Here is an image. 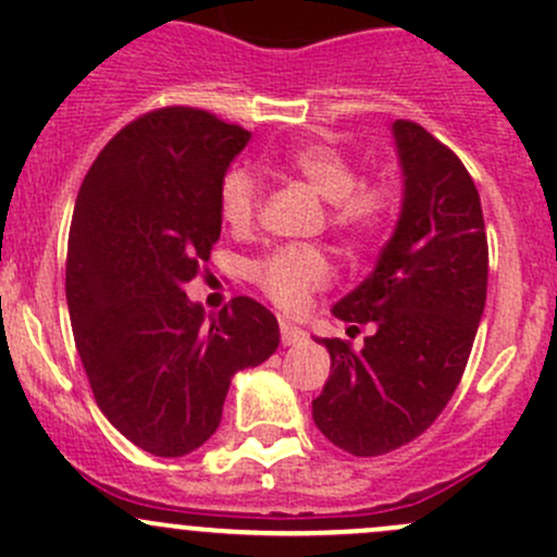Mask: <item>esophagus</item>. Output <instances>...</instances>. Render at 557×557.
<instances>
[{"label": "esophagus", "instance_id": "obj_1", "mask_svg": "<svg viewBox=\"0 0 557 557\" xmlns=\"http://www.w3.org/2000/svg\"><path fill=\"white\" fill-rule=\"evenodd\" d=\"M280 338H283V347H296V344L307 342V333L296 327L290 320H280Z\"/></svg>", "mask_w": 557, "mask_h": 557}]
</instances>
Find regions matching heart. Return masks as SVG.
Wrapping results in <instances>:
<instances>
[{"label": "heart", "mask_w": 557, "mask_h": 557, "mask_svg": "<svg viewBox=\"0 0 557 557\" xmlns=\"http://www.w3.org/2000/svg\"><path fill=\"white\" fill-rule=\"evenodd\" d=\"M285 168L307 181L331 205V224L349 237H368L395 210V189L386 181L360 184L357 165L327 144H301L285 154ZM261 205L256 171L239 165L219 186V208L232 230H248ZM256 285L283 309H301L331 280V261L318 248H277L253 263Z\"/></svg>", "instance_id": "obj_1"}]
</instances>
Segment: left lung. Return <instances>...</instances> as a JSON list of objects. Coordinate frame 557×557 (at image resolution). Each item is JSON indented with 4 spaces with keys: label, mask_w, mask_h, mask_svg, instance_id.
<instances>
[{
    "label": "left lung",
    "mask_w": 557,
    "mask_h": 557,
    "mask_svg": "<svg viewBox=\"0 0 557 557\" xmlns=\"http://www.w3.org/2000/svg\"><path fill=\"white\" fill-rule=\"evenodd\" d=\"M403 171L400 219L373 272L333 307L349 333L371 325L355 352L318 338L331 376L312 419L333 446L382 456L441 417L461 382L488 285L483 208L467 168L417 122H392Z\"/></svg>",
    "instance_id": "1"
}]
</instances>
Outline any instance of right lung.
I'll use <instances>...</instances> for the list:
<instances>
[{"label":"right lung","instance_id":"1","mask_svg":"<svg viewBox=\"0 0 557 557\" xmlns=\"http://www.w3.org/2000/svg\"><path fill=\"white\" fill-rule=\"evenodd\" d=\"M250 133L168 107L122 127L74 205L66 301L98 408L138 448L184 456L221 424L232 376L274 355L277 318L248 296L208 318L184 285L221 234L219 186Z\"/></svg>","mask_w":557,"mask_h":557}]
</instances>
